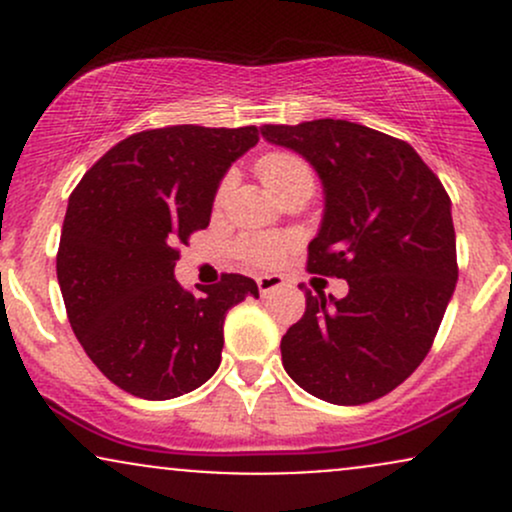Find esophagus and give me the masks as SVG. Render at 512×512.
Wrapping results in <instances>:
<instances>
[{
	"instance_id": "obj_1",
	"label": "esophagus",
	"mask_w": 512,
	"mask_h": 512,
	"mask_svg": "<svg viewBox=\"0 0 512 512\" xmlns=\"http://www.w3.org/2000/svg\"><path fill=\"white\" fill-rule=\"evenodd\" d=\"M286 281H284V276H279V274H264V276H257V289H260V293L262 296H269V293H274V291H279L281 286H284Z\"/></svg>"
}]
</instances>
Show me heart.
<instances>
[{"mask_svg": "<svg viewBox=\"0 0 512 512\" xmlns=\"http://www.w3.org/2000/svg\"><path fill=\"white\" fill-rule=\"evenodd\" d=\"M257 170H260V178L267 190L272 192L274 197H281L284 192H289L291 187L296 185H313V170L308 168V163L303 158L286 154V151H274V154H267L257 163ZM233 187V175L228 173L226 178L221 180L219 192H216V202H223L228 197ZM286 243L279 238H248L243 245H240V252H243L245 260L260 264V267H272V264L284 255Z\"/></svg>", "mask_w": 512, "mask_h": 512, "instance_id": "b5f03b06", "label": "heart"}]
</instances>
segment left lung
<instances>
[{"label": "left lung", "instance_id": "8db88e82", "mask_svg": "<svg viewBox=\"0 0 512 512\" xmlns=\"http://www.w3.org/2000/svg\"><path fill=\"white\" fill-rule=\"evenodd\" d=\"M322 182L325 209L308 245L310 272L349 284L313 296L281 339L296 385L342 407L373 402L419 368L457 284L452 204L407 142L346 120L264 125Z\"/></svg>", "mask_w": 512, "mask_h": 512}]
</instances>
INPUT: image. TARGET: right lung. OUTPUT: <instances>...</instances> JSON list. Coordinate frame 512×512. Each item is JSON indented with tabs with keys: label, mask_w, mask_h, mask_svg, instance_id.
I'll use <instances>...</instances> for the list:
<instances>
[{
	"label": "right lung",
	"mask_w": 512,
	"mask_h": 512,
	"mask_svg": "<svg viewBox=\"0 0 512 512\" xmlns=\"http://www.w3.org/2000/svg\"><path fill=\"white\" fill-rule=\"evenodd\" d=\"M257 142V127L149 129L113 146L69 197L57 252L69 325L129 395L161 402L207 383L226 313L260 298L243 274L195 291L173 274L175 248L209 226L223 175Z\"/></svg>",
	"instance_id": "add662e5"
}]
</instances>
